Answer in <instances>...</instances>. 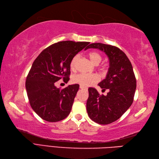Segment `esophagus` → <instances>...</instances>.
<instances>
[{
  "label": "esophagus",
  "mask_w": 159,
  "mask_h": 159,
  "mask_svg": "<svg viewBox=\"0 0 159 159\" xmlns=\"http://www.w3.org/2000/svg\"><path fill=\"white\" fill-rule=\"evenodd\" d=\"M80 88L83 89H86V87H85L84 86H82V85H80Z\"/></svg>",
  "instance_id": "1"
}]
</instances>
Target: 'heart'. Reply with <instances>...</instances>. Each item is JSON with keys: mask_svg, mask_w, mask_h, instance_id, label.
Masks as SVG:
<instances>
[{"mask_svg": "<svg viewBox=\"0 0 159 159\" xmlns=\"http://www.w3.org/2000/svg\"><path fill=\"white\" fill-rule=\"evenodd\" d=\"M88 57L92 62L94 65H98L102 61V56L99 52L96 51H92L89 52ZM78 59V56H74L70 61V68L71 70H75L76 66V61ZM98 80V77L96 74H79L74 76L72 79V81L74 83H78L79 85L87 87L93 85Z\"/></svg>", "mask_w": 159, "mask_h": 159, "instance_id": "heart-1", "label": "heart"}]
</instances>
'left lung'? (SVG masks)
<instances>
[{"label": "left lung", "instance_id": "1", "mask_svg": "<svg viewBox=\"0 0 159 159\" xmlns=\"http://www.w3.org/2000/svg\"><path fill=\"white\" fill-rule=\"evenodd\" d=\"M96 48L106 54L109 67L106 78L99 83L107 95L100 96L89 87L87 111L91 120L100 124H109L116 121L129 109L136 90V79L133 66L127 56L116 46L101 43H91L85 49Z\"/></svg>", "mask_w": 159, "mask_h": 159}]
</instances>
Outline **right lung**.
I'll list each match as a JSON object with an SVG mask.
<instances>
[{
    "label": "right lung",
    "mask_w": 159,
    "mask_h": 159,
    "mask_svg": "<svg viewBox=\"0 0 159 159\" xmlns=\"http://www.w3.org/2000/svg\"><path fill=\"white\" fill-rule=\"evenodd\" d=\"M89 43L73 41L55 43L43 50L33 63L25 86L31 107L42 119L56 122L70 114L79 85L60 89L55 83L61 79L68 82L71 60Z\"/></svg>",
    "instance_id": "add662e5"
}]
</instances>
